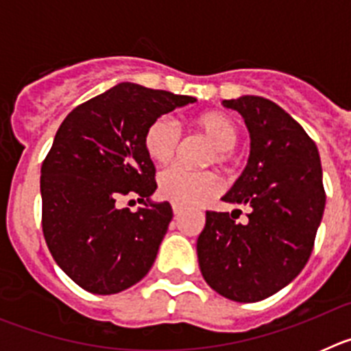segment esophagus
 Masks as SVG:
<instances>
[{
    "instance_id": "esophagus-1",
    "label": "esophagus",
    "mask_w": 351,
    "mask_h": 351,
    "mask_svg": "<svg viewBox=\"0 0 351 351\" xmlns=\"http://www.w3.org/2000/svg\"><path fill=\"white\" fill-rule=\"evenodd\" d=\"M172 210H173V214H176V216H179V214L182 213V207H181V206H178V204H173V206H172Z\"/></svg>"
}]
</instances>
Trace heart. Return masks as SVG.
I'll return each mask as SVG.
<instances>
[{
  "instance_id": "obj_1",
  "label": "heart",
  "mask_w": 351,
  "mask_h": 351,
  "mask_svg": "<svg viewBox=\"0 0 351 351\" xmlns=\"http://www.w3.org/2000/svg\"><path fill=\"white\" fill-rule=\"evenodd\" d=\"M193 125L216 147V161L228 160V151L239 141V126L234 117L225 112L210 110L193 119ZM181 142L179 126L170 117L161 116L147 126L144 147L149 158L156 163H167L173 158ZM219 191V181L213 172H197L182 167H170L158 176V193L161 198L178 206H197L206 202Z\"/></svg>"
}]
</instances>
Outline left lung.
<instances>
[{
    "label": "left lung",
    "instance_id": "obj_1",
    "mask_svg": "<svg viewBox=\"0 0 351 351\" xmlns=\"http://www.w3.org/2000/svg\"><path fill=\"white\" fill-rule=\"evenodd\" d=\"M223 105L244 117L251 147L246 169L221 200L251 213L243 225L228 213L207 210L198 265L219 295L256 302L287 287L308 263L325 209L320 154L274 101L246 95Z\"/></svg>",
    "mask_w": 351,
    "mask_h": 351
}]
</instances>
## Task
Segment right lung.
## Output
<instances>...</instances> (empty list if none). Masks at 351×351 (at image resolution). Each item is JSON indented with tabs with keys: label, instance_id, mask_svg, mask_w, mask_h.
<instances>
[{
	"label": "right lung",
	"instance_id": "add662e5",
	"mask_svg": "<svg viewBox=\"0 0 351 351\" xmlns=\"http://www.w3.org/2000/svg\"><path fill=\"white\" fill-rule=\"evenodd\" d=\"M193 101L121 82L61 123L42 163V228L52 258L84 290L119 293L156 260L172 207L151 200L156 170L144 135L154 119ZM132 193L143 204L137 213L117 207Z\"/></svg>",
	"mask_w": 351,
	"mask_h": 351
}]
</instances>
